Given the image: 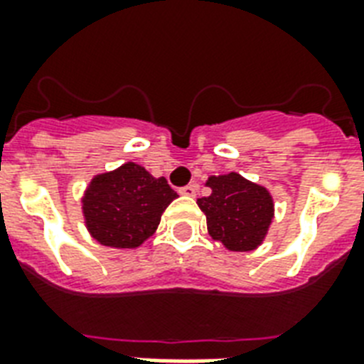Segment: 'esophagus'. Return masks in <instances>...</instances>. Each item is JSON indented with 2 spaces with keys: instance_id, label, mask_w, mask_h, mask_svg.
Wrapping results in <instances>:
<instances>
[{
  "instance_id": "1",
  "label": "esophagus",
  "mask_w": 364,
  "mask_h": 364,
  "mask_svg": "<svg viewBox=\"0 0 364 364\" xmlns=\"http://www.w3.org/2000/svg\"><path fill=\"white\" fill-rule=\"evenodd\" d=\"M196 191H198V187L194 183H191V185H185V187L179 188V194H183V196H194Z\"/></svg>"
}]
</instances>
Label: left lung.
Segmentation results:
<instances>
[{"label":"left lung","mask_w":364,"mask_h":364,"mask_svg":"<svg viewBox=\"0 0 364 364\" xmlns=\"http://www.w3.org/2000/svg\"><path fill=\"white\" fill-rule=\"evenodd\" d=\"M210 196L198 198L208 232L230 251H253L262 243L274 219V200L264 187L236 171L211 176L205 181Z\"/></svg>","instance_id":"8db88e82"}]
</instances>
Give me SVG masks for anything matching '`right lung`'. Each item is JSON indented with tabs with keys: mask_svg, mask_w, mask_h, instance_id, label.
Masks as SVG:
<instances>
[{
	"mask_svg": "<svg viewBox=\"0 0 364 364\" xmlns=\"http://www.w3.org/2000/svg\"><path fill=\"white\" fill-rule=\"evenodd\" d=\"M177 198L164 177H153L143 166L126 162L100 173L82 196V215L90 236L102 245L132 249L151 238L160 217Z\"/></svg>",
	"mask_w": 364,
	"mask_h": 364,
	"instance_id": "obj_1",
	"label": "right lung"
}]
</instances>
